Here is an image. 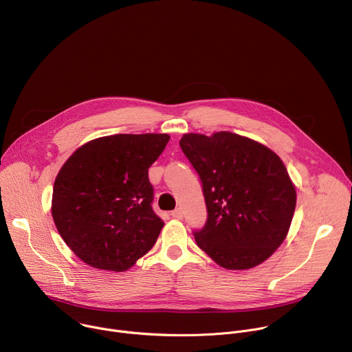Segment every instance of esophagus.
Here are the masks:
<instances>
[{"label": "esophagus", "instance_id": "obj_1", "mask_svg": "<svg viewBox=\"0 0 352 352\" xmlns=\"http://www.w3.org/2000/svg\"><path fill=\"white\" fill-rule=\"evenodd\" d=\"M171 216L174 217V219H177V220H181L182 219V216H184V213H182V209H175L173 213H171Z\"/></svg>", "mask_w": 352, "mask_h": 352}]
</instances>
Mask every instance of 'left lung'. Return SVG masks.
Wrapping results in <instances>:
<instances>
[{"label": "left lung", "instance_id": "left-lung-1", "mask_svg": "<svg viewBox=\"0 0 352 352\" xmlns=\"http://www.w3.org/2000/svg\"><path fill=\"white\" fill-rule=\"evenodd\" d=\"M179 146L204 186L208 220L197 246L221 267L252 269L285 239L296 204L281 159L265 144L232 132L185 133Z\"/></svg>", "mask_w": 352, "mask_h": 352}]
</instances>
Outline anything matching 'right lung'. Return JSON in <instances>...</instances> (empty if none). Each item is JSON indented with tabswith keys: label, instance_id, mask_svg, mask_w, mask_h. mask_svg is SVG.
<instances>
[{
	"label": "right lung",
	"instance_id": "right-lung-1",
	"mask_svg": "<svg viewBox=\"0 0 352 352\" xmlns=\"http://www.w3.org/2000/svg\"><path fill=\"white\" fill-rule=\"evenodd\" d=\"M167 133H118L93 139L61 167L52 214L72 252L86 265L124 272L146 255L164 226L153 212L148 167Z\"/></svg>",
	"mask_w": 352,
	"mask_h": 352
}]
</instances>
